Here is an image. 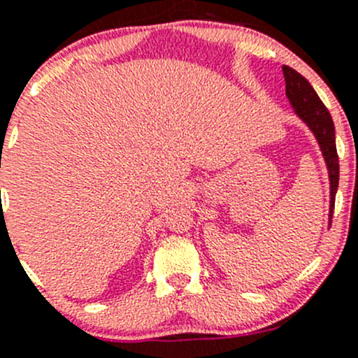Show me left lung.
<instances>
[{"label": "left lung", "instance_id": "obj_1", "mask_svg": "<svg viewBox=\"0 0 358 358\" xmlns=\"http://www.w3.org/2000/svg\"><path fill=\"white\" fill-rule=\"evenodd\" d=\"M284 78H286V93L287 99L291 100V106L298 112L299 117L310 126L313 135L317 136L320 149H322L324 157H326L327 169H329L331 180V209L329 220H333L336 190L339 183V159L338 150H336V135H334V122L331 117L329 110L324 106L322 100L315 93L308 81L303 78L294 69L284 66Z\"/></svg>", "mask_w": 358, "mask_h": 358}]
</instances>
